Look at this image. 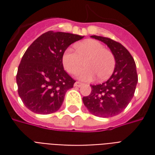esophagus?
I'll use <instances>...</instances> for the list:
<instances>
[{
  "mask_svg": "<svg viewBox=\"0 0 155 155\" xmlns=\"http://www.w3.org/2000/svg\"><path fill=\"white\" fill-rule=\"evenodd\" d=\"M82 85H83V84L81 83V82H79V81H76V82L74 83V86H76V87H81Z\"/></svg>",
  "mask_w": 155,
  "mask_h": 155,
  "instance_id": "esophagus-1",
  "label": "esophagus"
}]
</instances>
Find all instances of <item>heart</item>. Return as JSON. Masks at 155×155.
<instances>
[{"label":"heart","mask_w":155,"mask_h":155,"mask_svg":"<svg viewBox=\"0 0 155 155\" xmlns=\"http://www.w3.org/2000/svg\"><path fill=\"white\" fill-rule=\"evenodd\" d=\"M76 52L72 49L65 50L62 55V64L69 74H78L84 67L88 68L79 74L84 81L94 80L95 74L99 80L110 77L115 67V58L112 51L105 49L103 44L94 40H87L75 45Z\"/></svg>","instance_id":"heart-1"}]
</instances>
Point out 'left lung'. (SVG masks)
<instances>
[{
    "label": "left lung",
    "instance_id": "obj_1",
    "mask_svg": "<svg viewBox=\"0 0 155 155\" xmlns=\"http://www.w3.org/2000/svg\"><path fill=\"white\" fill-rule=\"evenodd\" d=\"M91 37L109 46L115 58V67L107 81L91 85V93L83 97V103L95 116L113 117L121 113L134 97L138 83L135 62L129 51L119 42L97 35Z\"/></svg>",
    "mask_w": 155,
    "mask_h": 155
}]
</instances>
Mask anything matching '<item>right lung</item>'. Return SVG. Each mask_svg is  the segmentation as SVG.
<instances>
[{
    "label": "right lung",
    "mask_w": 155,
    "mask_h": 155,
    "mask_svg": "<svg viewBox=\"0 0 155 155\" xmlns=\"http://www.w3.org/2000/svg\"><path fill=\"white\" fill-rule=\"evenodd\" d=\"M83 37L50 31L29 46L19 64L16 83L19 96L30 110L49 114L61 108L66 91L75 82L64 70L62 55Z\"/></svg>",
    "instance_id": "add662e5"
}]
</instances>
